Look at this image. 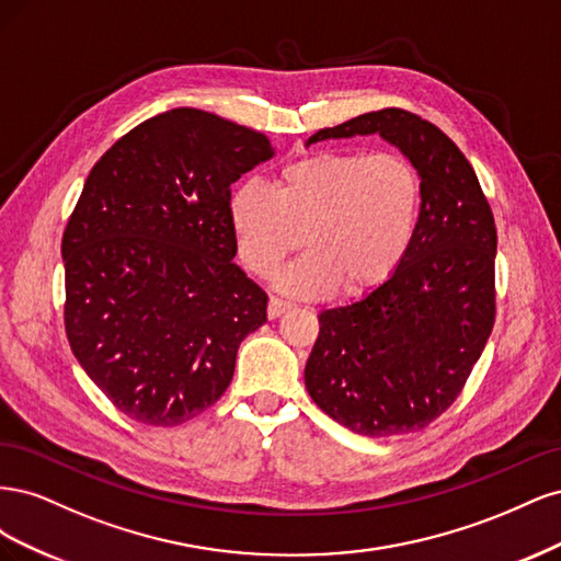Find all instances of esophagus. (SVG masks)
I'll use <instances>...</instances> for the list:
<instances>
[{
	"label": "esophagus",
	"instance_id": "obj_1",
	"mask_svg": "<svg viewBox=\"0 0 561 561\" xmlns=\"http://www.w3.org/2000/svg\"><path fill=\"white\" fill-rule=\"evenodd\" d=\"M293 309V304L290 301H285V299H278V297H271L268 299V309H266V313H268V318L274 320V318H280L285 311H290Z\"/></svg>",
	"mask_w": 561,
	"mask_h": 561
}]
</instances>
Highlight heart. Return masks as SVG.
Masks as SVG:
<instances>
[{
  "label": "heart",
  "mask_w": 561,
  "mask_h": 561,
  "mask_svg": "<svg viewBox=\"0 0 561 561\" xmlns=\"http://www.w3.org/2000/svg\"><path fill=\"white\" fill-rule=\"evenodd\" d=\"M421 206L414 165L396 151H309L285 161L274 184L243 182L229 225L243 264L271 278L299 245L307 254L278 276L297 297L332 290L358 297L396 274L412 245Z\"/></svg>",
  "instance_id": "obj_1"
}]
</instances>
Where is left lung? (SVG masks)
Wrapping results in <instances>:
<instances>
[{
    "label": "left lung",
    "mask_w": 561,
    "mask_h": 561,
    "mask_svg": "<svg viewBox=\"0 0 561 561\" xmlns=\"http://www.w3.org/2000/svg\"><path fill=\"white\" fill-rule=\"evenodd\" d=\"M375 133L421 178L414 239L386 283L318 316L304 381L342 426L386 437L426 428L480 360L496 316V225L463 151L412 112H367L307 145Z\"/></svg>",
    "instance_id": "obj_1"
}]
</instances>
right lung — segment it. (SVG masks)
<instances>
[{
    "label": "right lung",
    "instance_id": "right-lung-1",
    "mask_svg": "<svg viewBox=\"0 0 561 561\" xmlns=\"http://www.w3.org/2000/svg\"><path fill=\"white\" fill-rule=\"evenodd\" d=\"M271 157L266 135L178 107L93 165L62 233L65 332L118 412L180 426L231 383L268 301L231 262V184Z\"/></svg>",
    "mask_w": 561,
    "mask_h": 561
}]
</instances>
